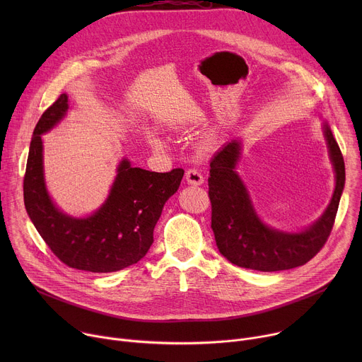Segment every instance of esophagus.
<instances>
[{
    "mask_svg": "<svg viewBox=\"0 0 362 362\" xmlns=\"http://www.w3.org/2000/svg\"><path fill=\"white\" fill-rule=\"evenodd\" d=\"M185 179H186V182L189 185H193V186H199V185H202L204 182L203 175L197 169H189L186 172V175H185Z\"/></svg>",
    "mask_w": 362,
    "mask_h": 362,
    "instance_id": "obj_1",
    "label": "esophagus"
}]
</instances>
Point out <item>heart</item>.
I'll return each instance as SVG.
<instances>
[{"instance_id":"1","label":"heart","mask_w":362,"mask_h":362,"mask_svg":"<svg viewBox=\"0 0 362 362\" xmlns=\"http://www.w3.org/2000/svg\"><path fill=\"white\" fill-rule=\"evenodd\" d=\"M147 140H148V143H150L154 148H159V150L166 148V141H165L162 137L156 136V134H148V136H147Z\"/></svg>"}]
</instances>
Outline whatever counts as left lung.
<instances>
[{
	"label": "left lung",
	"instance_id": "left-lung-1",
	"mask_svg": "<svg viewBox=\"0 0 362 362\" xmlns=\"http://www.w3.org/2000/svg\"><path fill=\"white\" fill-rule=\"evenodd\" d=\"M324 136L335 172V189L325 212L299 232L274 229L257 216L249 192L236 172L242 143H226L211 162L209 197L212 229L219 252L240 268L275 272L305 265L325 245L338 211L345 185L342 153L331 127L324 122Z\"/></svg>",
	"mask_w": 362,
	"mask_h": 362
}]
</instances>
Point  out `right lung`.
Listing matches in <instances>:
<instances>
[{"mask_svg": "<svg viewBox=\"0 0 362 362\" xmlns=\"http://www.w3.org/2000/svg\"><path fill=\"white\" fill-rule=\"evenodd\" d=\"M67 110L69 97L62 94L34 129L24 176L25 209L63 264L95 274L116 272L144 257L163 206L177 192L185 170L148 172L123 159L107 199L94 214L74 218L62 212L47 192L41 134L57 126Z\"/></svg>", "mask_w": 362, "mask_h": 362, "instance_id": "add662e5", "label": "right lung"}]
</instances>
